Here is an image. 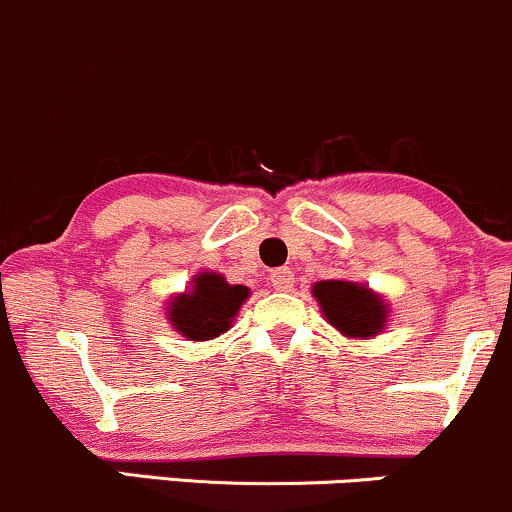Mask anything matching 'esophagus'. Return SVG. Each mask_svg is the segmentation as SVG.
I'll return each instance as SVG.
<instances>
[{
	"mask_svg": "<svg viewBox=\"0 0 512 512\" xmlns=\"http://www.w3.org/2000/svg\"><path fill=\"white\" fill-rule=\"evenodd\" d=\"M269 284L274 286V291H291L296 279H293V272L289 267H279L269 274Z\"/></svg>",
	"mask_w": 512,
	"mask_h": 512,
	"instance_id": "esophagus-1",
	"label": "esophagus"
}]
</instances>
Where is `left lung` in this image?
Instances as JSON below:
<instances>
[{
    "instance_id": "left-lung-1",
    "label": "left lung",
    "mask_w": 512,
    "mask_h": 512,
    "mask_svg": "<svg viewBox=\"0 0 512 512\" xmlns=\"http://www.w3.org/2000/svg\"><path fill=\"white\" fill-rule=\"evenodd\" d=\"M313 296L322 315L344 337H375L387 325V303L383 296L356 281H317Z\"/></svg>"
}]
</instances>
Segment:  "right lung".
Returning <instances> with one entry per match:
<instances>
[{
  "label": "right lung",
  "mask_w": 512,
  "mask_h": 512,
  "mask_svg": "<svg viewBox=\"0 0 512 512\" xmlns=\"http://www.w3.org/2000/svg\"><path fill=\"white\" fill-rule=\"evenodd\" d=\"M248 296V286L228 284L216 272H199L190 291L170 298L168 320L190 342H207L231 330L233 317Z\"/></svg>",
  "instance_id": "right-lung-1"
}]
</instances>
